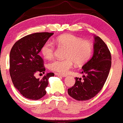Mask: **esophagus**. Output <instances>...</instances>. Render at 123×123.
Masks as SVG:
<instances>
[{
	"instance_id": "esophagus-1",
	"label": "esophagus",
	"mask_w": 123,
	"mask_h": 123,
	"mask_svg": "<svg viewBox=\"0 0 123 123\" xmlns=\"http://www.w3.org/2000/svg\"><path fill=\"white\" fill-rule=\"evenodd\" d=\"M55 74L57 76H61V77H66L67 76V75L66 74H60V73H55Z\"/></svg>"
}]
</instances>
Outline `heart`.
<instances>
[{
	"instance_id": "b5f03b06",
	"label": "heart",
	"mask_w": 123,
	"mask_h": 123,
	"mask_svg": "<svg viewBox=\"0 0 123 123\" xmlns=\"http://www.w3.org/2000/svg\"><path fill=\"white\" fill-rule=\"evenodd\" d=\"M60 47L66 49L65 60H55L49 64V68L53 71L65 74L72 68L74 63L77 65H83L88 61L92 53V44L87 40L72 35L60 36L55 40ZM55 46L47 41L43 45L41 53L44 58H51L54 54Z\"/></svg>"
}]
</instances>
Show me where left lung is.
<instances>
[{"instance_id": "obj_1", "label": "left lung", "mask_w": 123, "mask_h": 123, "mask_svg": "<svg viewBox=\"0 0 123 123\" xmlns=\"http://www.w3.org/2000/svg\"><path fill=\"white\" fill-rule=\"evenodd\" d=\"M111 54L106 44L99 36H94V54L82 66L83 79L76 77L74 85L68 90L70 97L77 101L94 97L102 88L111 68Z\"/></svg>"}]
</instances>
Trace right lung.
Wrapping results in <instances>:
<instances>
[{"label":"right lung","mask_w":123,"mask_h":123,"mask_svg":"<svg viewBox=\"0 0 123 123\" xmlns=\"http://www.w3.org/2000/svg\"><path fill=\"white\" fill-rule=\"evenodd\" d=\"M54 34L40 32L31 34L15 42L10 53V74L14 86L25 98H42L46 94L49 79L54 73H48L42 80L36 79L37 72L44 73L43 60L39 55L43 45Z\"/></svg>","instance_id":"add662e5"}]
</instances>
